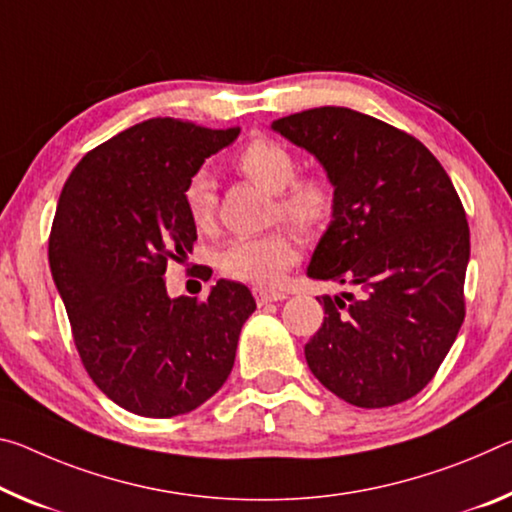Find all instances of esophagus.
<instances>
[{"instance_id": "1", "label": "esophagus", "mask_w": 512, "mask_h": 512, "mask_svg": "<svg viewBox=\"0 0 512 512\" xmlns=\"http://www.w3.org/2000/svg\"><path fill=\"white\" fill-rule=\"evenodd\" d=\"M257 305H266V303H278V300H285L287 294L285 291H278V289H269V287H255L253 289Z\"/></svg>"}]
</instances>
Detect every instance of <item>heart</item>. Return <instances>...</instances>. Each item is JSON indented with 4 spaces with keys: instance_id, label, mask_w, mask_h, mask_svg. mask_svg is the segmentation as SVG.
<instances>
[{
    "instance_id": "b5f03b06",
    "label": "heart",
    "mask_w": 512,
    "mask_h": 512,
    "mask_svg": "<svg viewBox=\"0 0 512 512\" xmlns=\"http://www.w3.org/2000/svg\"><path fill=\"white\" fill-rule=\"evenodd\" d=\"M237 168L250 182L275 196L273 218H285L300 232L326 230L337 209V191L323 173H298V159L287 145L271 139H253L237 154ZM184 205L200 232L216 225V184L200 170L184 189ZM298 259V237L287 225L255 237L227 241L218 253V266L234 280L275 285Z\"/></svg>"
}]
</instances>
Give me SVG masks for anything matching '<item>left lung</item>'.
<instances>
[{"instance_id":"obj_1","label":"left lung","mask_w":512,"mask_h":512,"mask_svg":"<svg viewBox=\"0 0 512 512\" xmlns=\"http://www.w3.org/2000/svg\"><path fill=\"white\" fill-rule=\"evenodd\" d=\"M273 129L312 152L337 191L307 275L351 291L319 298L326 316L307 364L358 408L412 399L465 321L469 225L449 175L412 134L346 107L300 111Z\"/></svg>"}]
</instances>
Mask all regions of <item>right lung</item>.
Here are the masks:
<instances>
[{"label": "right lung", "mask_w": 512, "mask_h": 512, "mask_svg": "<svg viewBox=\"0 0 512 512\" xmlns=\"http://www.w3.org/2000/svg\"><path fill=\"white\" fill-rule=\"evenodd\" d=\"M237 136L239 127L150 118L86 152L61 191L52 278L86 373L134 415H186L214 396L257 307L241 282L218 280L198 300L170 298L164 278L168 259L198 239L186 184Z\"/></svg>", "instance_id": "1"}]
</instances>
